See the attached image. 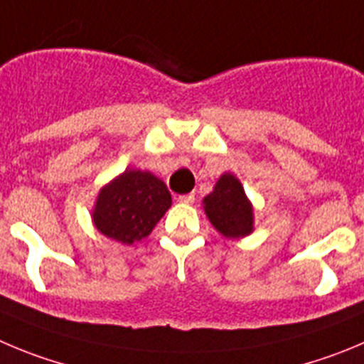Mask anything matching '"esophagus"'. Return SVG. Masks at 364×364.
I'll return each instance as SVG.
<instances>
[{
	"label": "esophagus",
	"instance_id": "34e87169",
	"mask_svg": "<svg viewBox=\"0 0 364 364\" xmlns=\"http://www.w3.org/2000/svg\"><path fill=\"white\" fill-rule=\"evenodd\" d=\"M179 203H185V205H192L193 201H196V193H183V196H179Z\"/></svg>",
	"mask_w": 364,
	"mask_h": 364
}]
</instances>
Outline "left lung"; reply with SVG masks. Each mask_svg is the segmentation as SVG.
<instances>
[{
	"label": "left lung",
	"instance_id": "1",
	"mask_svg": "<svg viewBox=\"0 0 364 364\" xmlns=\"http://www.w3.org/2000/svg\"><path fill=\"white\" fill-rule=\"evenodd\" d=\"M203 205L213 228L226 239H240L253 232V206L239 179L230 172L220 176Z\"/></svg>",
	"mask_w": 364,
	"mask_h": 364
}]
</instances>
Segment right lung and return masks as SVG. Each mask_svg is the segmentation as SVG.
<instances>
[{"mask_svg":"<svg viewBox=\"0 0 364 364\" xmlns=\"http://www.w3.org/2000/svg\"><path fill=\"white\" fill-rule=\"evenodd\" d=\"M171 205V192L161 179L147 171L127 168L100 190L91 217L105 237L134 244L152 232Z\"/></svg>","mask_w":364,"mask_h":364,"instance_id":"obj_1","label":"right lung"}]
</instances>
